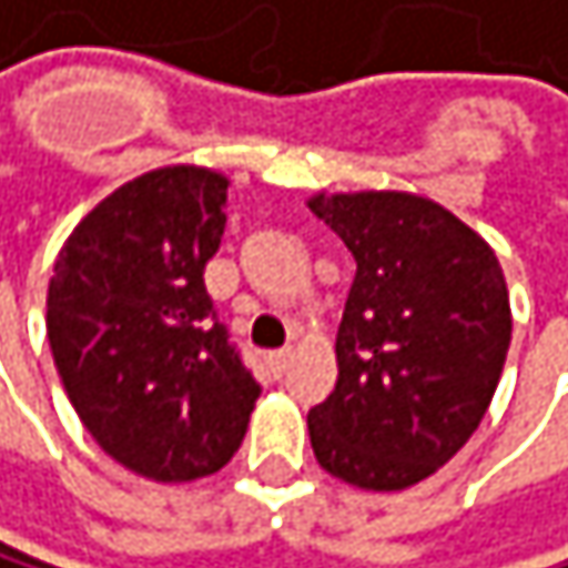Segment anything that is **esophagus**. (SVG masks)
<instances>
[{
    "label": "esophagus",
    "mask_w": 568,
    "mask_h": 568,
    "mask_svg": "<svg viewBox=\"0 0 568 568\" xmlns=\"http://www.w3.org/2000/svg\"><path fill=\"white\" fill-rule=\"evenodd\" d=\"M290 361H293V351H290V347H282V351H272V354H268V367L275 371V375H286Z\"/></svg>",
    "instance_id": "34e87169"
}]
</instances>
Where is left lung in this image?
<instances>
[{
  "label": "left lung",
  "instance_id": "8db88e82",
  "mask_svg": "<svg viewBox=\"0 0 568 568\" xmlns=\"http://www.w3.org/2000/svg\"><path fill=\"white\" fill-rule=\"evenodd\" d=\"M306 207L357 262L337 388L306 426L326 474L405 490L477 433L511 344L505 272L484 237L419 193H316Z\"/></svg>",
  "mask_w": 568,
  "mask_h": 568
}]
</instances>
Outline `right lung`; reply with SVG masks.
I'll list each match as a JSON object with an SVG mask.
<instances>
[{
    "instance_id": "obj_1",
    "label": "right lung",
    "mask_w": 568,
    "mask_h": 568,
    "mask_svg": "<svg viewBox=\"0 0 568 568\" xmlns=\"http://www.w3.org/2000/svg\"><path fill=\"white\" fill-rule=\"evenodd\" d=\"M224 204V173L149 170L108 193L53 262L47 337L60 382L94 443L156 484L217 474L262 392L204 286Z\"/></svg>"
}]
</instances>
